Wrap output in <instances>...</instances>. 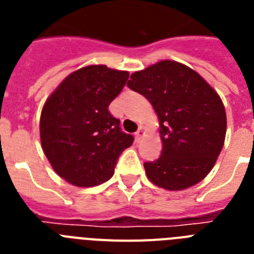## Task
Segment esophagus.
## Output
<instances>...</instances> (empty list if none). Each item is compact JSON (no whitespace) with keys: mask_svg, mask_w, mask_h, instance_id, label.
I'll return each mask as SVG.
<instances>
[{"mask_svg":"<svg viewBox=\"0 0 254 254\" xmlns=\"http://www.w3.org/2000/svg\"><path fill=\"white\" fill-rule=\"evenodd\" d=\"M142 134H143V127H138V129L136 131V133H134L136 141H140L141 137H142Z\"/></svg>","mask_w":254,"mask_h":254,"instance_id":"34e87169","label":"esophagus"}]
</instances>
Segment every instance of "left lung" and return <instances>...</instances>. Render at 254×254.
I'll return each mask as SVG.
<instances>
[{
	"instance_id": "8db88e82",
	"label": "left lung",
	"mask_w": 254,
	"mask_h": 254,
	"mask_svg": "<svg viewBox=\"0 0 254 254\" xmlns=\"http://www.w3.org/2000/svg\"><path fill=\"white\" fill-rule=\"evenodd\" d=\"M127 85L145 96L159 117L163 151L158 160L143 163L150 182L181 190L202 181L225 140V108L216 91L196 71L174 61L132 73Z\"/></svg>"
}]
</instances>
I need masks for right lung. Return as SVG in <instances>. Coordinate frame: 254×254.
I'll use <instances>...</instances> for the list:
<instances>
[{
    "label": "right lung",
    "mask_w": 254,
    "mask_h": 254,
    "mask_svg": "<svg viewBox=\"0 0 254 254\" xmlns=\"http://www.w3.org/2000/svg\"><path fill=\"white\" fill-rule=\"evenodd\" d=\"M129 73L86 66L67 76L47 99L40 116V141L61 178L77 187L109 181L133 136L121 129L108 111Z\"/></svg>",
    "instance_id": "obj_1"
}]
</instances>
